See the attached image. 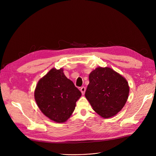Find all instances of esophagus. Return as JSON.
Returning a JSON list of instances; mask_svg holds the SVG:
<instances>
[{
	"label": "esophagus",
	"mask_w": 156,
	"mask_h": 156,
	"mask_svg": "<svg viewBox=\"0 0 156 156\" xmlns=\"http://www.w3.org/2000/svg\"><path fill=\"white\" fill-rule=\"evenodd\" d=\"M80 91H81V94H82L83 95V94H85V91H86V88H85V87H81V88H80Z\"/></svg>",
	"instance_id": "obj_1"
}]
</instances>
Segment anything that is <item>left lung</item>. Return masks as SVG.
I'll use <instances>...</instances> for the list:
<instances>
[{"instance_id": "1", "label": "left lung", "mask_w": 156, "mask_h": 156, "mask_svg": "<svg viewBox=\"0 0 156 156\" xmlns=\"http://www.w3.org/2000/svg\"><path fill=\"white\" fill-rule=\"evenodd\" d=\"M129 91L128 83L123 76L111 68L98 67L90 73L85 95L99 115L109 118L124 107Z\"/></svg>"}]
</instances>
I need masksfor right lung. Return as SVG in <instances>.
I'll return each instance as SVG.
<instances>
[{
	"instance_id": "add662e5",
	"label": "right lung",
	"mask_w": 156,
	"mask_h": 156,
	"mask_svg": "<svg viewBox=\"0 0 156 156\" xmlns=\"http://www.w3.org/2000/svg\"><path fill=\"white\" fill-rule=\"evenodd\" d=\"M81 95L63 69L52 68L41 78L35 90V99L42 113L56 122H64L75 109Z\"/></svg>"
}]
</instances>
